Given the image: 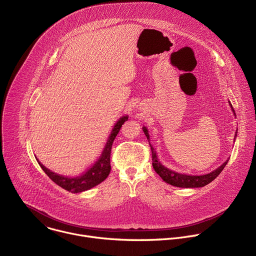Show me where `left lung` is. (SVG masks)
<instances>
[{"mask_svg": "<svg viewBox=\"0 0 256 256\" xmlns=\"http://www.w3.org/2000/svg\"><path fill=\"white\" fill-rule=\"evenodd\" d=\"M232 112L235 114V110H233L231 104L229 102ZM142 130L148 138V140L150 142V134L148 132V128L146 126L142 128ZM237 134V132H236ZM235 134V138L236 134ZM235 140V138H234ZM150 150H152V168H154L156 173L168 184L175 186V187H180V188H200V187H204L207 184L211 183L214 179L217 178V176H219V174L222 172V170L224 168V166H226V164L228 162V160L222 164L218 168L214 170L213 172L208 173L206 175H200V176H191V175H186V174H181L175 171H172V170H170L168 168H166L164 166H162L160 164V162L158 158L156 152L154 150V148L152 146V144H150Z\"/></svg>", "mask_w": 256, "mask_h": 256, "instance_id": "8db88e82", "label": "left lung"}]
</instances>
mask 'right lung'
Masks as SVG:
<instances>
[{"mask_svg":"<svg viewBox=\"0 0 256 256\" xmlns=\"http://www.w3.org/2000/svg\"><path fill=\"white\" fill-rule=\"evenodd\" d=\"M128 116H122L116 122V124H114V126L108 138V142L106 144V146L104 148V150H102L100 158L81 176L75 177V178L64 177L62 175H58L54 172H51L49 168H47L45 166H43L37 160L38 164H40V166L42 168L45 174L54 183H56L58 186H60L61 188L65 189L71 193H80V192L86 191V190H90V189L96 187V185L104 182L110 175V168H110V152H112V142H114L116 136H118L122 126L128 120Z\"/></svg>","mask_w":256,"mask_h":256,"instance_id":"right-lung-1","label":"right lung"}]
</instances>
